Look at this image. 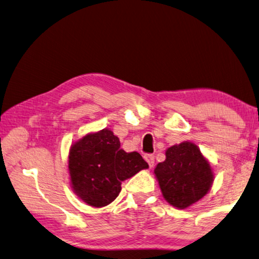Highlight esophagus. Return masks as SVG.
<instances>
[{"label":"esophagus","instance_id":"1","mask_svg":"<svg viewBox=\"0 0 259 259\" xmlns=\"http://www.w3.org/2000/svg\"><path fill=\"white\" fill-rule=\"evenodd\" d=\"M144 158L146 159V162L148 163L149 167H153V166H154V164H155V156H154L153 154H146L145 156H144Z\"/></svg>","mask_w":259,"mask_h":259}]
</instances>
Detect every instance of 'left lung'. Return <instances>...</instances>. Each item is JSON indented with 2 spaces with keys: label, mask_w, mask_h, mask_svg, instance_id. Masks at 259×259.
Wrapping results in <instances>:
<instances>
[{
  "label": "left lung",
  "mask_w": 259,
  "mask_h": 259,
  "mask_svg": "<svg viewBox=\"0 0 259 259\" xmlns=\"http://www.w3.org/2000/svg\"><path fill=\"white\" fill-rule=\"evenodd\" d=\"M165 155V161L154 171L162 194L175 207L187 208L208 192L213 182L211 168L192 143L172 146Z\"/></svg>",
  "instance_id": "obj_1"
}]
</instances>
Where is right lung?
<instances>
[{"label": "right lung", "mask_w": 259, "mask_h": 259, "mask_svg": "<svg viewBox=\"0 0 259 259\" xmlns=\"http://www.w3.org/2000/svg\"><path fill=\"white\" fill-rule=\"evenodd\" d=\"M148 164L137 152L125 153L111 130L84 136L70 149L69 171L76 194L91 206L103 207L121 191L122 181Z\"/></svg>", "instance_id": "1"}]
</instances>
